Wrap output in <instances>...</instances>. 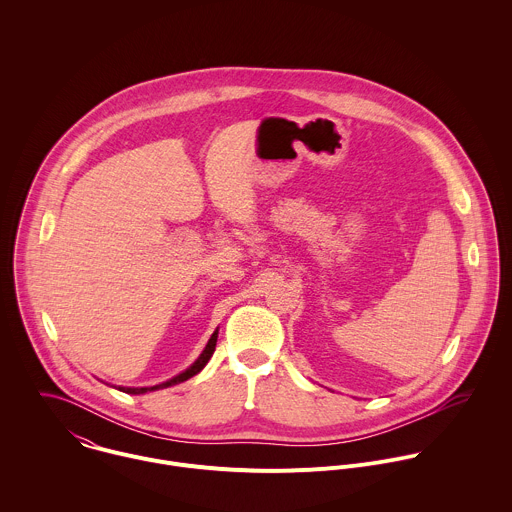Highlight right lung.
<instances>
[{
  "label": "right lung",
  "mask_w": 512,
  "mask_h": 512,
  "mask_svg": "<svg viewBox=\"0 0 512 512\" xmlns=\"http://www.w3.org/2000/svg\"><path fill=\"white\" fill-rule=\"evenodd\" d=\"M217 337H219V329L213 333V337L209 339V343H207V347H205V351L201 353V357L193 363V365L189 366L185 372H181V374H177L175 378H171V380H167V382H161V384H157V386H147V388H120L122 392H128V394H144V392H151V390H159V388H169V386H175V384H179V382H185V380H189L191 376H195L197 372H201L205 365L209 363V359L213 357V353H215V347H217Z\"/></svg>",
  "instance_id": "obj_1"
}]
</instances>
